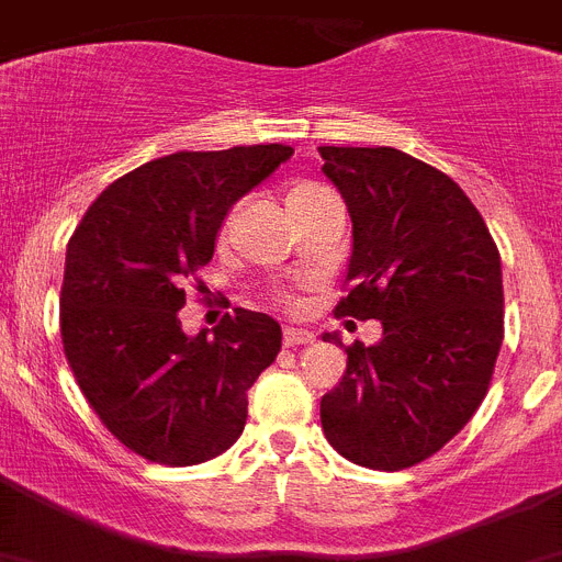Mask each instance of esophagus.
Segmentation results:
<instances>
[{"label": "esophagus", "mask_w": 562, "mask_h": 562, "mask_svg": "<svg viewBox=\"0 0 562 562\" xmlns=\"http://www.w3.org/2000/svg\"><path fill=\"white\" fill-rule=\"evenodd\" d=\"M315 340V331L301 329V326H286L284 329V346L292 349V346H306V342Z\"/></svg>", "instance_id": "esophagus-1"}]
</instances>
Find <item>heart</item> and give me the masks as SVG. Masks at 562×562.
<instances>
[{
  "label": "heart",
  "mask_w": 562,
  "mask_h": 562,
  "mask_svg": "<svg viewBox=\"0 0 562 562\" xmlns=\"http://www.w3.org/2000/svg\"><path fill=\"white\" fill-rule=\"evenodd\" d=\"M310 191H315V186H295L290 191V196H286V202L297 200V196H304V193H310Z\"/></svg>",
  "instance_id": "1"
}]
</instances>
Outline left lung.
<instances>
[{
    "mask_svg": "<svg viewBox=\"0 0 562 562\" xmlns=\"http://www.w3.org/2000/svg\"><path fill=\"white\" fill-rule=\"evenodd\" d=\"M317 151L351 216V290L335 312L382 324L374 346L346 349V374L321 400L324 434L355 464L405 470L445 448L490 389L504 340L498 247L428 162L391 146Z\"/></svg>",
    "mask_w": 562,
    "mask_h": 562,
    "instance_id": "1",
    "label": "left lung"
}]
</instances>
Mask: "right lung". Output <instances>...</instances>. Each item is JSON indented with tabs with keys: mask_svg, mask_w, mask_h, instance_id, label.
I'll list each match as a JSON object with an SVG mask.
<instances>
[{
	"mask_svg": "<svg viewBox=\"0 0 562 562\" xmlns=\"http://www.w3.org/2000/svg\"><path fill=\"white\" fill-rule=\"evenodd\" d=\"M292 157L290 146L177 151L92 202L67 245L61 340L101 422L157 464H202L247 422V391L281 351V326L236 310L186 335V281L216 250L227 213Z\"/></svg>",
	"mask_w": 562,
	"mask_h": 562,
	"instance_id": "add662e5",
	"label": "right lung"
}]
</instances>
